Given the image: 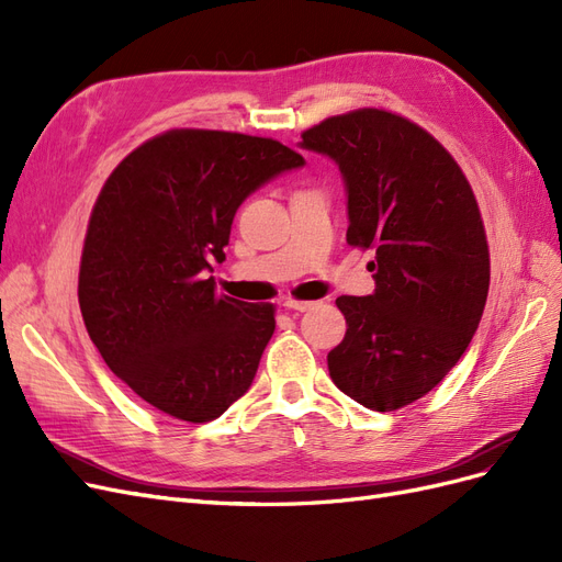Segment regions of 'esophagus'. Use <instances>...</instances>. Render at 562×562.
Masks as SVG:
<instances>
[{
    "instance_id": "1",
    "label": "esophagus",
    "mask_w": 562,
    "mask_h": 562,
    "mask_svg": "<svg viewBox=\"0 0 562 562\" xmlns=\"http://www.w3.org/2000/svg\"><path fill=\"white\" fill-rule=\"evenodd\" d=\"M283 307L291 310V312H310V310L314 307V302H300V300H291V297H288V300L283 302Z\"/></svg>"
}]
</instances>
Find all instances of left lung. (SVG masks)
I'll use <instances>...</instances> for the list:
<instances>
[{"label":"left lung","instance_id":"obj_1","mask_svg":"<svg viewBox=\"0 0 562 562\" xmlns=\"http://www.w3.org/2000/svg\"><path fill=\"white\" fill-rule=\"evenodd\" d=\"M300 147L337 164L347 244L375 250V293L335 300L347 335L328 353L330 378L370 411H398L448 375L481 323L490 252L479 203L450 151L398 114L330 116Z\"/></svg>","mask_w":562,"mask_h":562}]
</instances>
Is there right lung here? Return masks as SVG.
Listing matches in <instances>:
<instances>
[{
  "mask_svg": "<svg viewBox=\"0 0 562 562\" xmlns=\"http://www.w3.org/2000/svg\"><path fill=\"white\" fill-rule=\"evenodd\" d=\"M304 159L258 135L176 128L119 164L93 206L79 307L114 375L157 411L211 422L241 398L274 304L215 293L236 209Z\"/></svg>",
  "mask_w": 562,
  "mask_h": 562,
  "instance_id": "obj_1",
  "label": "right lung"
}]
</instances>
